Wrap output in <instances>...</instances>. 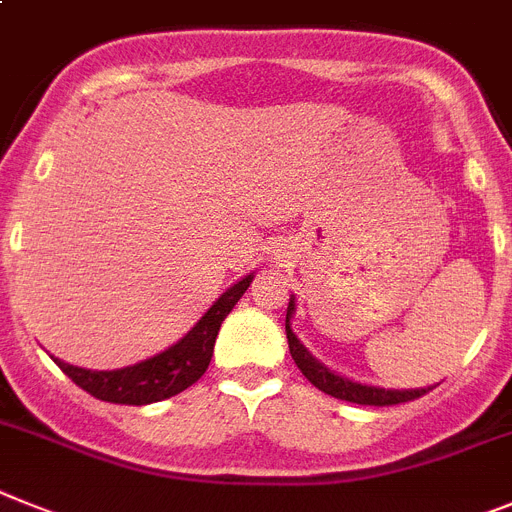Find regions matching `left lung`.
<instances>
[{"mask_svg":"<svg viewBox=\"0 0 512 512\" xmlns=\"http://www.w3.org/2000/svg\"><path fill=\"white\" fill-rule=\"evenodd\" d=\"M296 314V299H288V311H286V337H288V350H291V358L296 361L299 371L304 373L311 384L317 386L319 391L330 394L335 399H345V402L353 404H371V407H389V404L399 402H412V399L428 394L433 386L428 389H384V386H371L361 384V381H353L348 376H340V373L330 371L327 366L314 358L309 350L301 345V340L293 335L291 330V319Z\"/></svg>","mask_w":512,"mask_h":512,"instance_id":"8db88e82","label":"left lung"}]
</instances>
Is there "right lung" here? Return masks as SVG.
I'll use <instances>...</instances> for the list:
<instances>
[{
  "label": "right lung",
  "instance_id": "obj_1",
  "mask_svg": "<svg viewBox=\"0 0 512 512\" xmlns=\"http://www.w3.org/2000/svg\"><path fill=\"white\" fill-rule=\"evenodd\" d=\"M255 273L244 275L231 288H226L219 299L213 301L211 309L203 314L198 322L190 327L185 337L170 345L167 350L157 353L154 358H146L141 363H133L115 371H92V368H79L64 363L61 358H53V363L69 376L77 386H82L87 394L113 404H151L170 399L206 373L211 363L216 335L221 330V322L226 319L234 304L242 299V293L250 288Z\"/></svg>",
  "mask_w": 512,
  "mask_h": 512
}]
</instances>
